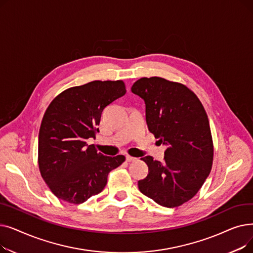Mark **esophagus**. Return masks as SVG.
<instances>
[{
	"instance_id": "34e87169",
	"label": "esophagus",
	"mask_w": 253,
	"mask_h": 253,
	"mask_svg": "<svg viewBox=\"0 0 253 253\" xmlns=\"http://www.w3.org/2000/svg\"><path fill=\"white\" fill-rule=\"evenodd\" d=\"M136 160V158L131 157V156H126V161L127 162H134Z\"/></svg>"
}]
</instances>
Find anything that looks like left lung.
Returning a JSON list of instances; mask_svg holds the SVG:
<instances>
[{
  "label": "left lung",
  "instance_id": "obj_1",
  "mask_svg": "<svg viewBox=\"0 0 253 253\" xmlns=\"http://www.w3.org/2000/svg\"><path fill=\"white\" fill-rule=\"evenodd\" d=\"M131 90L145 102L150 132L167 145L163 163L141 158L149 174L138 181L139 191L161 206H180L201 189L213 161L204 106L190 88L160 77L140 78Z\"/></svg>",
  "mask_w": 253,
  "mask_h": 253
}]
</instances>
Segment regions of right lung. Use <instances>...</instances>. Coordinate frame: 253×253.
Segmentation results:
<instances>
[{"instance_id": "1", "label": "right lung", "mask_w": 253, "mask_h": 253, "mask_svg": "<svg viewBox=\"0 0 253 253\" xmlns=\"http://www.w3.org/2000/svg\"><path fill=\"white\" fill-rule=\"evenodd\" d=\"M126 93L125 83L92 81L71 87L53 99L39 132L38 164L50 191L71 204L99 194L123 155L103 156L87 139L94 137L103 109Z\"/></svg>"}]
</instances>
